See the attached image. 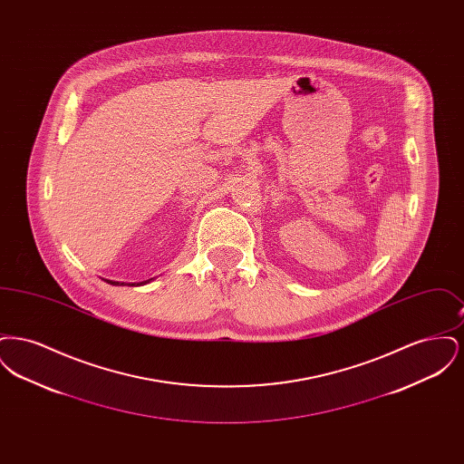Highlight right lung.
<instances>
[{
    "label": "right lung",
    "mask_w": 464,
    "mask_h": 464,
    "mask_svg": "<svg viewBox=\"0 0 464 464\" xmlns=\"http://www.w3.org/2000/svg\"><path fill=\"white\" fill-rule=\"evenodd\" d=\"M153 280V278H151ZM151 280H146V282H140V285H146V284H150ZM108 284H111V285H123V284H120V282H112V280H106ZM139 285V284H137Z\"/></svg>",
    "instance_id": "obj_1"
}]
</instances>
